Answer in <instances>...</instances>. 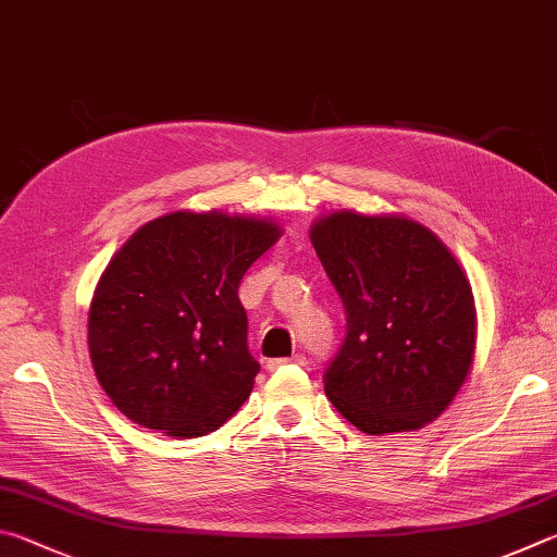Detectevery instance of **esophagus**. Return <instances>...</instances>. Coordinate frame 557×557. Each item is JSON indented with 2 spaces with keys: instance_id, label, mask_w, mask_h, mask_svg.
<instances>
[{
  "instance_id": "34e87169",
  "label": "esophagus",
  "mask_w": 557,
  "mask_h": 557,
  "mask_svg": "<svg viewBox=\"0 0 557 557\" xmlns=\"http://www.w3.org/2000/svg\"><path fill=\"white\" fill-rule=\"evenodd\" d=\"M288 364H306V357L304 355H296V357H290V359H269L267 369H269V372H278V369H284Z\"/></svg>"
}]
</instances>
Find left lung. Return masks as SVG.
<instances>
[{
  "label": "left lung",
  "mask_w": 557,
  "mask_h": 557,
  "mask_svg": "<svg viewBox=\"0 0 557 557\" xmlns=\"http://www.w3.org/2000/svg\"><path fill=\"white\" fill-rule=\"evenodd\" d=\"M310 242L347 310V337L325 394L367 435L421 431L470 376L476 308L467 273L406 214L335 210Z\"/></svg>",
  "instance_id": "1"
}]
</instances>
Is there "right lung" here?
<instances>
[{"mask_svg": "<svg viewBox=\"0 0 557 557\" xmlns=\"http://www.w3.org/2000/svg\"><path fill=\"white\" fill-rule=\"evenodd\" d=\"M281 234L269 218L175 210L122 244L97 281L87 347L132 423L200 437L247 401L259 364L237 288Z\"/></svg>", "mask_w": 557, "mask_h": 557, "instance_id": "right-lung-1", "label": "right lung"}]
</instances>
